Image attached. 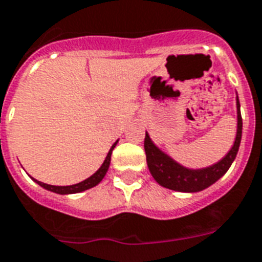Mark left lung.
<instances>
[{"label":"left lung","mask_w":262,"mask_h":262,"mask_svg":"<svg viewBox=\"0 0 262 262\" xmlns=\"http://www.w3.org/2000/svg\"><path fill=\"white\" fill-rule=\"evenodd\" d=\"M237 99V135L231 149L218 163L206 168L191 169L179 164L171 156L153 144L149 135L145 133L144 149L146 155V164L152 173L153 179L160 186L179 192H199L221 179L233 164L238 153L242 137V118L239 110V101Z\"/></svg>","instance_id":"8db88e82"}]
</instances>
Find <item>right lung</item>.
<instances>
[{
  "mask_svg": "<svg viewBox=\"0 0 262 262\" xmlns=\"http://www.w3.org/2000/svg\"><path fill=\"white\" fill-rule=\"evenodd\" d=\"M117 142L118 141H116L112 145V148H110L109 153H107V156H106L105 161H103V164L101 165V168H99V169L95 172L94 175H91L90 178H87V179L83 180V182L76 183V184H72V186H51V184H46V183H41L36 179H33V180H35V182L37 183L39 186H41L42 188H46V190H48V191H52V192L60 193V195L78 193V192H82V191L89 190V188H93V187H95L97 184H99V183H101V180L105 178L106 172H107V169H109L110 159H112V152H113V149H114V146L117 145Z\"/></svg>",
  "mask_w": 262,
  "mask_h": 262,
  "instance_id": "right-lung-1",
  "label": "right lung"
}]
</instances>
